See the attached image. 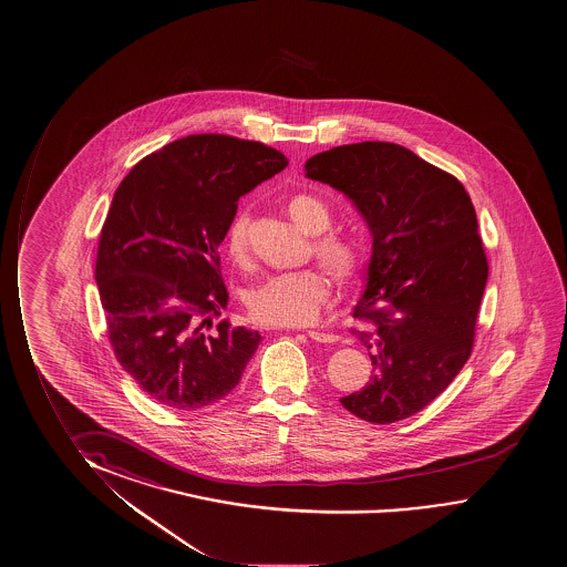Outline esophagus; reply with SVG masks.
Segmentation results:
<instances>
[{
  "mask_svg": "<svg viewBox=\"0 0 567 567\" xmlns=\"http://www.w3.org/2000/svg\"><path fill=\"white\" fill-rule=\"evenodd\" d=\"M307 337L315 340V342H322V344H332V342L339 340L337 334H329V332H321V330H307Z\"/></svg>",
  "mask_w": 567,
  "mask_h": 567,
  "instance_id": "34e87169",
  "label": "esophagus"
}]
</instances>
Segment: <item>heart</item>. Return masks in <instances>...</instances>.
Masks as SVG:
<instances>
[{
	"mask_svg": "<svg viewBox=\"0 0 567 567\" xmlns=\"http://www.w3.org/2000/svg\"><path fill=\"white\" fill-rule=\"evenodd\" d=\"M286 212L297 227L311 235V254L340 286L352 284L363 266L362 248L352 235L329 230L332 215L319 197L296 194L286 202ZM248 215L238 212L228 220L223 250L237 268L250 264ZM330 279L319 268H305L264 279L246 296L250 319L266 327H303L313 322L329 301Z\"/></svg>",
	"mask_w": 567,
	"mask_h": 567,
	"instance_id": "b5f03b06",
	"label": "heart"
}]
</instances>
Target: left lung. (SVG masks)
I'll return each instance as SVG.
<instances>
[{
  "label": "left lung",
  "instance_id": "8db88e82",
  "mask_svg": "<svg viewBox=\"0 0 567 567\" xmlns=\"http://www.w3.org/2000/svg\"><path fill=\"white\" fill-rule=\"evenodd\" d=\"M305 176L352 199L373 238L352 332L375 375L340 403L395 423L439 398L472 354L489 274L474 204L452 174L380 141L315 154Z\"/></svg>",
  "mask_w": 567,
  "mask_h": 567
}]
</instances>
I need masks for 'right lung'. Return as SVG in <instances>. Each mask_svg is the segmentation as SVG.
Here are the masks:
<instances>
[{
	"label": "right lung",
	"mask_w": 567,
	"mask_h": 567,
	"mask_svg": "<svg viewBox=\"0 0 567 567\" xmlns=\"http://www.w3.org/2000/svg\"><path fill=\"white\" fill-rule=\"evenodd\" d=\"M288 166L228 135H189L135 164L113 195L95 260L110 342L123 370L169 409L197 411L237 388L262 337L220 321L219 245L237 202Z\"/></svg>",
	"instance_id": "right-lung-1"
}]
</instances>
